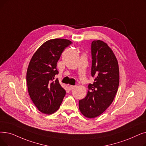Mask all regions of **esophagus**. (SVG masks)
<instances>
[{
	"label": "esophagus",
	"instance_id": "1",
	"mask_svg": "<svg viewBox=\"0 0 146 146\" xmlns=\"http://www.w3.org/2000/svg\"><path fill=\"white\" fill-rule=\"evenodd\" d=\"M75 87H76V86H73V85H68V88H69V90H73V89H74V88H75Z\"/></svg>",
	"mask_w": 146,
	"mask_h": 146
}]
</instances>
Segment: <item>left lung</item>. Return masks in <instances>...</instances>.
Returning <instances> with one entry per match:
<instances>
[{
	"mask_svg": "<svg viewBox=\"0 0 146 146\" xmlns=\"http://www.w3.org/2000/svg\"><path fill=\"white\" fill-rule=\"evenodd\" d=\"M91 55L94 82L89 84L86 96L79 101L80 112L88 118L96 117L108 108L119 84L118 62L108 45L100 40L92 41Z\"/></svg>",
	"mask_w": 146,
	"mask_h": 146,
	"instance_id": "left-lung-1",
	"label": "left lung"
}]
</instances>
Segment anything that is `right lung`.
I'll return each instance as SVG.
<instances>
[{"label":"right lung","mask_w":146,"mask_h":146,"mask_svg":"<svg viewBox=\"0 0 146 146\" xmlns=\"http://www.w3.org/2000/svg\"><path fill=\"white\" fill-rule=\"evenodd\" d=\"M72 42L64 39H50L39 47L31 58L27 71L29 96L40 111L54 113L57 110L66 95L58 79L56 63L64 49Z\"/></svg>","instance_id":"right-lung-1"}]
</instances>
